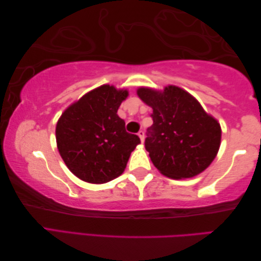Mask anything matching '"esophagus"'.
Masks as SVG:
<instances>
[{
  "label": "esophagus",
  "mask_w": 261,
  "mask_h": 261,
  "mask_svg": "<svg viewBox=\"0 0 261 261\" xmlns=\"http://www.w3.org/2000/svg\"><path fill=\"white\" fill-rule=\"evenodd\" d=\"M138 136H139V138H140L141 142L145 141V132H143L142 130H141V131H139V132H138Z\"/></svg>",
  "instance_id": "obj_1"
}]
</instances>
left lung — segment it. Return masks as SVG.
<instances>
[{
  "mask_svg": "<svg viewBox=\"0 0 261 261\" xmlns=\"http://www.w3.org/2000/svg\"><path fill=\"white\" fill-rule=\"evenodd\" d=\"M143 102L152 108L145 147L152 164L174 179L191 178L213 162L221 143V126L195 97L169 85L163 92L140 87Z\"/></svg>",
  "mask_w": 261,
  "mask_h": 261,
  "instance_id": "left-lung-1",
  "label": "left lung"
}]
</instances>
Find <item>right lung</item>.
<instances>
[{
    "label": "right lung",
    "instance_id": "add662e5",
    "mask_svg": "<svg viewBox=\"0 0 261 261\" xmlns=\"http://www.w3.org/2000/svg\"><path fill=\"white\" fill-rule=\"evenodd\" d=\"M126 90L102 85L65 110L56 125L58 151L80 179L104 184L123 173L139 137L116 114Z\"/></svg>",
    "mask_w": 261,
    "mask_h": 261
}]
</instances>
